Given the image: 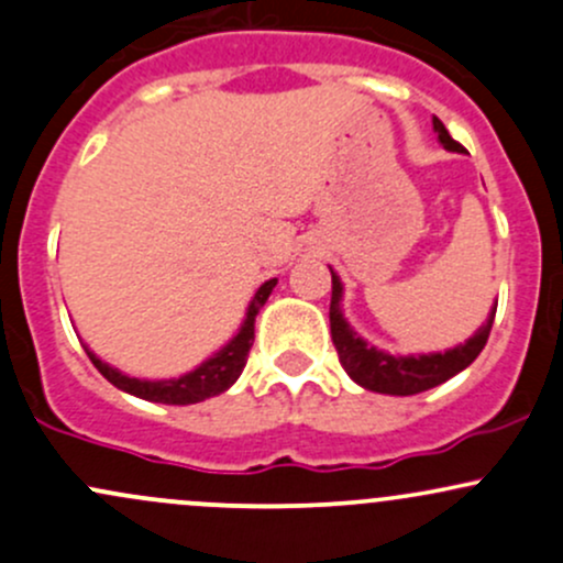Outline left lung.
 <instances>
[{
    "instance_id": "obj_1",
    "label": "left lung",
    "mask_w": 563,
    "mask_h": 563,
    "mask_svg": "<svg viewBox=\"0 0 563 563\" xmlns=\"http://www.w3.org/2000/svg\"><path fill=\"white\" fill-rule=\"evenodd\" d=\"M431 126H434L437 140L445 151L453 153H466L464 145H459L451 134H448L445 123L440 118H431ZM331 269V266H329ZM342 288L340 275L331 269V305H329V323H331V340H334L336 353H340V364L345 366V372L351 375L353 383H358L361 388L375 390V394H388V396H412L429 390L440 383L451 380L453 375L464 372L472 364L488 342L490 327H494L496 305L490 307L488 318L475 334L470 336L461 345L448 347V351L437 353H418V356H394V353L380 351V347L369 345L356 329L347 323L345 312H342Z\"/></svg>"
}]
</instances>
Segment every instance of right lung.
Returning a JSON list of instances; mask_svg holds the SVG:
<instances>
[{"mask_svg": "<svg viewBox=\"0 0 563 563\" xmlns=\"http://www.w3.org/2000/svg\"><path fill=\"white\" fill-rule=\"evenodd\" d=\"M275 286H277V277L262 283V288L253 294L251 305H247L245 310V318H242L240 329H236L232 340H229L221 351H216L210 358L202 361L197 369L186 372V375L180 377H169V380H142V377L123 375L121 369H115V366H110L108 361L99 358L91 347L88 345L82 347H86L91 364L108 377L112 386L121 388L123 394H132L145 401H158V405H197V401H205L210 399V396H218L227 388H232L236 377L242 375L247 353H251L253 336H256V316L264 307V301L269 299L272 288Z\"/></svg>", "mask_w": 563, "mask_h": 563, "instance_id": "add662e5", "label": "right lung"}]
</instances>
